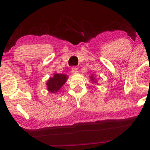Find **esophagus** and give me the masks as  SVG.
I'll return each mask as SVG.
<instances>
[{
  "label": "esophagus",
  "mask_w": 150,
  "mask_h": 150,
  "mask_svg": "<svg viewBox=\"0 0 150 150\" xmlns=\"http://www.w3.org/2000/svg\"><path fill=\"white\" fill-rule=\"evenodd\" d=\"M71 72H72L73 74H75V73H77L78 72V68L77 67H73L71 68Z\"/></svg>",
  "instance_id": "34e87169"
}]
</instances>
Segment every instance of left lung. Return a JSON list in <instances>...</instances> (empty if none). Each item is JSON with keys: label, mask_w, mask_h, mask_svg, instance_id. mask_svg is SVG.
<instances>
[{"label": "left lung", "mask_w": 150, "mask_h": 150, "mask_svg": "<svg viewBox=\"0 0 150 150\" xmlns=\"http://www.w3.org/2000/svg\"><path fill=\"white\" fill-rule=\"evenodd\" d=\"M91 79L93 81V80H94V78L93 77H92V76H91ZM95 83H96V82H95Z\"/></svg>", "instance_id": "left-lung-1"}]
</instances>
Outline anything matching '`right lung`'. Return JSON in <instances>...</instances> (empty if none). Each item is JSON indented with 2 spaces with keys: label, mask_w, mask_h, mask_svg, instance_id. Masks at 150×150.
<instances>
[{
  "label": "right lung",
  "mask_w": 150,
  "mask_h": 150,
  "mask_svg": "<svg viewBox=\"0 0 150 150\" xmlns=\"http://www.w3.org/2000/svg\"><path fill=\"white\" fill-rule=\"evenodd\" d=\"M67 76L62 74H54V77L50 78L47 83V89L53 93L57 92L59 89L63 86L67 81Z\"/></svg>",
  "instance_id": "obj_1"
}]
</instances>
